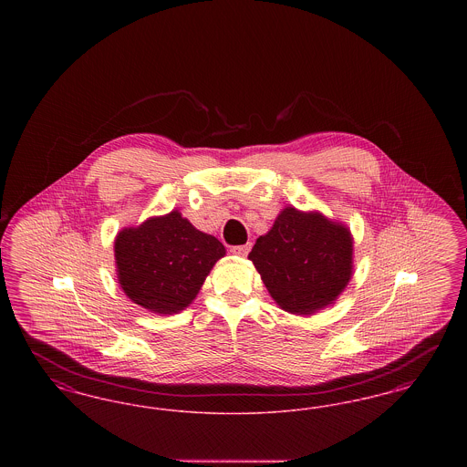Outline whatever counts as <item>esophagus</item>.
Returning a JSON list of instances; mask_svg holds the SVG:
<instances>
[{"instance_id": "obj_1", "label": "esophagus", "mask_w": 467, "mask_h": 467, "mask_svg": "<svg viewBox=\"0 0 467 467\" xmlns=\"http://www.w3.org/2000/svg\"><path fill=\"white\" fill-rule=\"evenodd\" d=\"M250 248H252V244H238V246H231V254H234V255H238V257H244L248 252H250Z\"/></svg>"}]
</instances>
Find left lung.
<instances>
[{"mask_svg": "<svg viewBox=\"0 0 467 467\" xmlns=\"http://www.w3.org/2000/svg\"><path fill=\"white\" fill-rule=\"evenodd\" d=\"M248 259L282 310L310 317L334 305L354 275V236L345 223L285 206Z\"/></svg>", "mask_w": 467, "mask_h": 467, "instance_id": "1", "label": "left lung"}]
</instances>
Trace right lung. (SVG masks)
I'll return each instance as SVG.
<instances>
[{
	"instance_id": "obj_1",
	"label": "right lung",
	"mask_w": 467,
	"mask_h": 467,
	"mask_svg": "<svg viewBox=\"0 0 467 467\" xmlns=\"http://www.w3.org/2000/svg\"><path fill=\"white\" fill-rule=\"evenodd\" d=\"M113 254L120 289L134 305L173 315L196 299L225 248L173 210L119 231Z\"/></svg>"
}]
</instances>
